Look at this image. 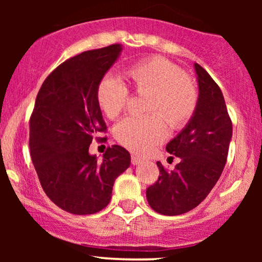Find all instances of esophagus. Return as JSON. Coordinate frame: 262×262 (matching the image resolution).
Instances as JSON below:
<instances>
[{
	"label": "esophagus",
	"mask_w": 262,
	"mask_h": 262,
	"mask_svg": "<svg viewBox=\"0 0 262 262\" xmlns=\"http://www.w3.org/2000/svg\"><path fill=\"white\" fill-rule=\"evenodd\" d=\"M131 163L134 164V166H137V164L142 163V159H141V157L136 156V155H132L131 156Z\"/></svg>",
	"instance_id": "1"
}]
</instances>
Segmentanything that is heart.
Returning <instances> with one entry per match:
<instances>
[{
  "instance_id": "1",
  "label": "heart",
  "mask_w": 262,
  "mask_h": 262,
  "mask_svg": "<svg viewBox=\"0 0 262 262\" xmlns=\"http://www.w3.org/2000/svg\"><path fill=\"white\" fill-rule=\"evenodd\" d=\"M128 83L145 94V116L127 117L116 126L117 141L137 154H145L167 136V123L180 128L191 119L198 103V92L180 68L163 57H151L125 71ZM128 91L119 78L105 76L96 88V102L106 117L116 119L127 103Z\"/></svg>"
}]
</instances>
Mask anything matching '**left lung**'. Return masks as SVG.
Masks as SVG:
<instances>
[{
  "label": "left lung",
  "instance_id": "obj_1",
  "mask_svg": "<svg viewBox=\"0 0 262 262\" xmlns=\"http://www.w3.org/2000/svg\"><path fill=\"white\" fill-rule=\"evenodd\" d=\"M194 70L199 88L196 108L166 146L180 162L171 171L157 162L159 180L146 189L151 209L166 216L188 212L206 198L223 171L232 136L221 88L199 64L194 63Z\"/></svg>",
  "mask_w": 262,
  "mask_h": 262
}]
</instances>
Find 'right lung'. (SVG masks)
Returning a JSON list of instances; mask_svg holds the SVG:
<instances>
[{
    "label": "right lung",
    "instance_id": "obj_1",
    "mask_svg": "<svg viewBox=\"0 0 262 262\" xmlns=\"http://www.w3.org/2000/svg\"><path fill=\"white\" fill-rule=\"evenodd\" d=\"M114 44L84 51L57 67L41 84L30 119L32 162L46 195L74 214H93L108 205L116 179L130 167L120 145L107 148L102 160L89 154L106 131L96 102L99 82L120 56Z\"/></svg>",
    "mask_w": 262,
    "mask_h": 262
}]
</instances>
